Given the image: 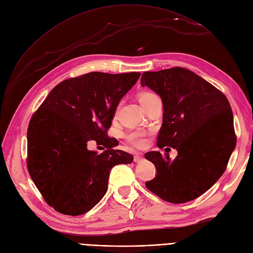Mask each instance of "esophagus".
I'll list each match as a JSON object with an SVG mask.
<instances>
[{"label":"esophagus","mask_w":253,"mask_h":253,"mask_svg":"<svg viewBox=\"0 0 253 253\" xmlns=\"http://www.w3.org/2000/svg\"><path fill=\"white\" fill-rule=\"evenodd\" d=\"M143 160V155L142 154H135L134 155V162L139 163Z\"/></svg>","instance_id":"esophagus-1"}]
</instances>
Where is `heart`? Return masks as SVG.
Masks as SVG:
<instances>
[{
	"mask_svg": "<svg viewBox=\"0 0 253 253\" xmlns=\"http://www.w3.org/2000/svg\"><path fill=\"white\" fill-rule=\"evenodd\" d=\"M156 97H158V96L156 94H154V93L144 91V92H141L140 94L138 95V100H139V103L141 105H143V104L148 103L149 101H151L152 99H154ZM127 138L129 139V141H131L132 143H134L135 145H137V147H143V145L145 144L144 134L140 131L132 132V133L128 134Z\"/></svg>",
	"mask_w": 253,
	"mask_h": 253,
	"instance_id": "b5f03b06",
	"label": "heart"
}]
</instances>
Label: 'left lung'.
<instances>
[{
  "label": "left lung",
  "instance_id": "obj_1",
  "mask_svg": "<svg viewBox=\"0 0 253 253\" xmlns=\"http://www.w3.org/2000/svg\"><path fill=\"white\" fill-rule=\"evenodd\" d=\"M140 84L163 102L158 147L177 151L174 160L168 154H145L157 170L145 187L169 203L192 201L218 180L235 150L230 102L213 85L183 68L145 72Z\"/></svg>",
  "mask_w": 253,
  "mask_h": 253
}]
</instances>
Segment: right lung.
<instances>
[{"label": "right lung", "instance_id": "right-lung-1", "mask_svg": "<svg viewBox=\"0 0 253 253\" xmlns=\"http://www.w3.org/2000/svg\"><path fill=\"white\" fill-rule=\"evenodd\" d=\"M140 73L93 72L53 88L28 129V169L45 201L60 213L84 214L108 191L111 169L130 164L133 156L115 150L106 131L117 106ZM95 141L101 154L86 145Z\"/></svg>", "mask_w": 253, "mask_h": 253}]
</instances>
